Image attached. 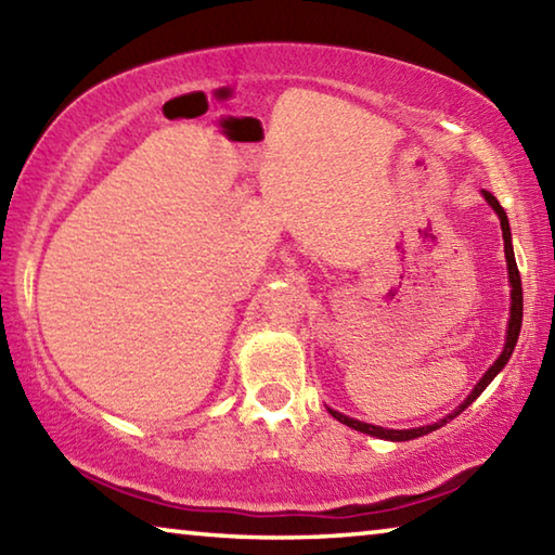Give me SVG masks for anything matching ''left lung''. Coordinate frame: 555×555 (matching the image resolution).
<instances>
[{
  "instance_id": "left-lung-1",
  "label": "left lung",
  "mask_w": 555,
  "mask_h": 555,
  "mask_svg": "<svg viewBox=\"0 0 555 555\" xmlns=\"http://www.w3.org/2000/svg\"><path fill=\"white\" fill-rule=\"evenodd\" d=\"M482 195H485V201L492 205L494 212L500 215V222H502V237H504V255H506V269H509V284H512V313H509V331H506L504 352H502L500 357H496V362L492 364L490 370L485 372V377H482L480 382H477V387L473 389V393H469V397H467L463 403H460V406H457L453 413H450V416L440 418L438 424H430V426H424V428H409V430H391V428H382V426L362 424V421H354V418H350V416H343L340 411L327 409V411L333 413V418L340 421V424L350 426V428H354V430H360V434L377 436V438H387V440H411V438L426 436V434H430V430H436V428H440V426H446L450 418L460 416V413H463V411L469 406V403H473V401H475L477 397H480V393L487 389V384H490V382L496 377V374L502 372L504 364L509 362V357H512L514 347H516V340H519V331H521V313H524L521 276H519V269H516V259H514V249H512V232H509V220H506V212H504V208L500 205V201H496L490 191H482Z\"/></svg>"
}]
</instances>
